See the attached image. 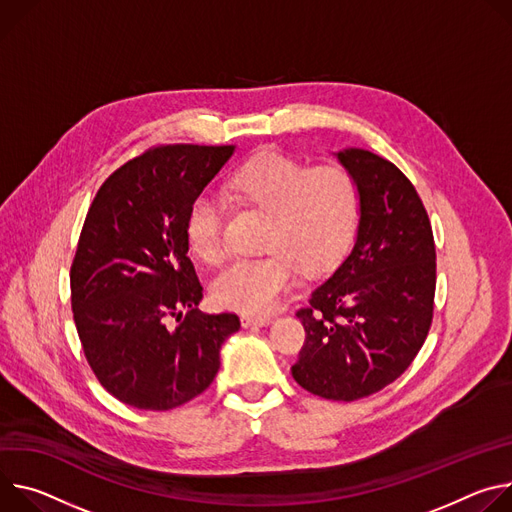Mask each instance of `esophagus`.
Masks as SVG:
<instances>
[{
	"label": "esophagus",
	"instance_id": "esophagus-1",
	"mask_svg": "<svg viewBox=\"0 0 512 512\" xmlns=\"http://www.w3.org/2000/svg\"><path fill=\"white\" fill-rule=\"evenodd\" d=\"M270 321H272V317H270V315H250V313L242 315V325H244V327L266 325V323H270Z\"/></svg>",
	"mask_w": 512,
	"mask_h": 512
}]
</instances>
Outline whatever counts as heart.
<instances>
[{"mask_svg": "<svg viewBox=\"0 0 512 512\" xmlns=\"http://www.w3.org/2000/svg\"><path fill=\"white\" fill-rule=\"evenodd\" d=\"M225 195L266 213L258 258L227 266L211 285L221 307L264 313L278 305L297 280L299 268L313 276L329 270L350 248L362 213L358 181L344 166L309 168L303 160L268 150L225 183ZM187 242L205 262L225 256L223 209L211 195H199L187 213Z\"/></svg>", "mask_w": 512, "mask_h": 512, "instance_id": "heart-1", "label": "heart"}]
</instances>
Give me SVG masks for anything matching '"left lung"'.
Returning a JSON list of instances; mask_svg holds the SVG:
<instances>
[{
  "mask_svg": "<svg viewBox=\"0 0 512 512\" xmlns=\"http://www.w3.org/2000/svg\"><path fill=\"white\" fill-rule=\"evenodd\" d=\"M337 158L360 187L358 238L297 311L305 344L291 372L311 394L350 403L394 382L419 354L437 264L427 209L403 170L358 148Z\"/></svg>",
  "mask_w": 512,
  "mask_h": 512,
  "instance_id": "left-lung-1",
  "label": "left lung"
}]
</instances>
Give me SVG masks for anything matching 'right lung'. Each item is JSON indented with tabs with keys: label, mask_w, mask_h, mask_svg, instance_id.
I'll return each instance as SVG.
<instances>
[{
	"label": "right lung",
	"mask_w": 512,
	"mask_h": 512,
	"mask_svg": "<svg viewBox=\"0 0 512 512\" xmlns=\"http://www.w3.org/2000/svg\"><path fill=\"white\" fill-rule=\"evenodd\" d=\"M234 146L160 144L99 187L71 264V307L83 354L118 401L177 409L219 370L236 313L197 309L203 287L187 242V213Z\"/></svg>",
	"instance_id": "add662e5"
}]
</instances>
